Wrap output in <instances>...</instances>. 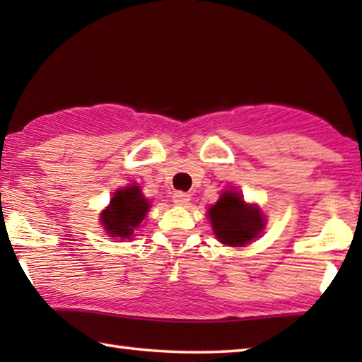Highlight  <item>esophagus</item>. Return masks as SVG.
Instances as JSON below:
<instances>
[{
	"mask_svg": "<svg viewBox=\"0 0 362 362\" xmlns=\"http://www.w3.org/2000/svg\"><path fill=\"white\" fill-rule=\"evenodd\" d=\"M189 199H192V196L185 192H175L173 196V201L177 206H187L189 203Z\"/></svg>",
	"mask_w": 362,
	"mask_h": 362,
	"instance_id": "esophagus-1",
	"label": "esophagus"
}]
</instances>
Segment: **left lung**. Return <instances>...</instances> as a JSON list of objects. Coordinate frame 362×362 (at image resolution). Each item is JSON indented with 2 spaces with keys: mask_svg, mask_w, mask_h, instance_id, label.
Instances as JSON below:
<instances>
[{
  "mask_svg": "<svg viewBox=\"0 0 362 362\" xmlns=\"http://www.w3.org/2000/svg\"><path fill=\"white\" fill-rule=\"evenodd\" d=\"M207 216L217 240L231 247L246 246L265 226V217L259 207L247 204L241 193L236 192L222 193Z\"/></svg>",
  "mask_w": 362,
  "mask_h": 362,
  "instance_id": "1",
  "label": "left lung"
}]
</instances>
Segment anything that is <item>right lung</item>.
I'll use <instances>...</instances> for the list:
<instances>
[{"label":"right lung","instance_id":"obj_1","mask_svg":"<svg viewBox=\"0 0 362 362\" xmlns=\"http://www.w3.org/2000/svg\"><path fill=\"white\" fill-rule=\"evenodd\" d=\"M148 199L140 192L139 185H129L118 189L110 199V204L100 214V223L112 238L131 240L146 212L150 211Z\"/></svg>","mask_w":362,"mask_h":362}]
</instances>
